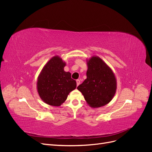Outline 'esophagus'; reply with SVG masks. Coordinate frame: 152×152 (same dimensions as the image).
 <instances>
[{
    "label": "esophagus",
    "mask_w": 152,
    "mask_h": 152,
    "mask_svg": "<svg viewBox=\"0 0 152 152\" xmlns=\"http://www.w3.org/2000/svg\"><path fill=\"white\" fill-rule=\"evenodd\" d=\"M76 82H77V86H79V84H80V80H79V79H77V80H76Z\"/></svg>",
    "instance_id": "esophagus-1"
}]
</instances>
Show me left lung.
<instances>
[{"mask_svg": "<svg viewBox=\"0 0 152 152\" xmlns=\"http://www.w3.org/2000/svg\"><path fill=\"white\" fill-rule=\"evenodd\" d=\"M87 79L77 87L89 107L96 108L111 102L117 90L112 70L102 59L93 56L87 59Z\"/></svg>", "mask_w": 152, "mask_h": 152, "instance_id": "8db88e82", "label": "left lung"}]
</instances>
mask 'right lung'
<instances>
[{"instance_id": "obj_1", "label": "right lung", "mask_w": 152, "mask_h": 152, "mask_svg": "<svg viewBox=\"0 0 152 152\" xmlns=\"http://www.w3.org/2000/svg\"><path fill=\"white\" fill-rule=\"evenodd\" d=\"M65 66V61L59 56H54L39 75L37 89L41 99L49 105L61 106L69 93L76 88V81L71 78V73L64 70Z\"/></svg>"}]
</instances>
